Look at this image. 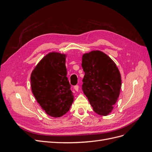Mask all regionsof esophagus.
<instances>
[{"instance_id":"1","label":"esophagus","mask_w":152,"mask_h":152,"mask_svg":"<svg viewBox=\"0 0 152 152\" xmlns=\"http://www.w3.org/2000/svg\"><path fill=\"white\" fill-rule=\"evenodd\" d=\"M79 86L78 85H76L74 86V89L76 91H79Z\"/></svg>"}]
</instances>
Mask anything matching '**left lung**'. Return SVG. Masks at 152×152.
Returning <instances> with one entry per match:
<instances>
[{
	"label": "left lung",
	"mask_w": 152,
	"mask_h": 152,
	"mask_svg": "<svg viewBox=\"0 0 152 152\" xmlns=\"http://www.w3.org/2000/svg\"><path fill=\"white\" fill-rule=\"evenodd\" d=\"M82 62L85 73L82 91L94 112L108 115L120 94V72L112 59L99 50L83 54Z\"/></svg>",
	"instance_id": "1"
}]
</instances>
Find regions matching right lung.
Listing matches in <instances>:
<instances>
[{"mask_svg": "<svg viewBox=\"0 0 152 152\" xmlns=\"http://www.w3.org/2000/svg\"><path fill=\"white\" fill-rule=\"evenodd\" d=\"M65 59L66 54L49 53L37 64L30 77L35 99L45 112L53 117L65 115L73 102Z\"/></svg>", "mask_w": 152, "mask_h": 152, "instance_id": "obj_1", "label": "right lung"}]
</instances>
